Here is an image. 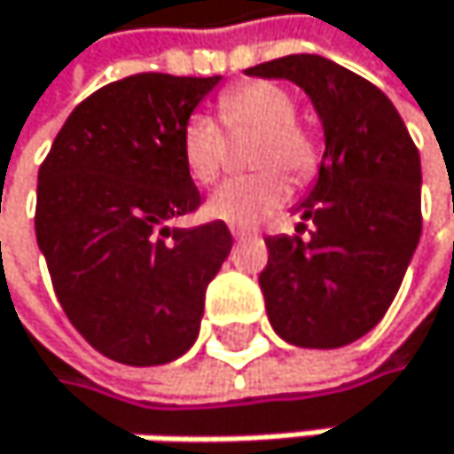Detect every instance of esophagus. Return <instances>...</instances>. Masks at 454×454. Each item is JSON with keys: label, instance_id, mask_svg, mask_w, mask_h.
Wrapping results in <instances>:
<instances>
[{"label": "esophagus", "instance_id": "esophagus-1", "mask_svg": "<svg viewBox=\"0 0 454 454\" xmlns=\"http://www.w3.org/2000/svg\"><path fill=\"white\" fill-rule=\"evenodd\" d=\"M231 237H234V239H250V237H258V234L250 231V229H237V225H234V229H231Z\"/></svg>", "mask_w": 454, "mask_h": 454}]
</instances>
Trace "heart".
<instances>
[{
    "instance_id": "heart-1",
    "label": "heart",
    "mask_w": 454,
    "mask_h": 454,
    "mask_svg": "<svg viewBox=\"0 0 454 454\" xmlns=\"http://www.w3.org/2000/svg\"><path fill=\"white\" fill-rule=\"evenodd\" d=\"M217 116L225 130H261L253 154L255 166H280L294 179H308L316 171V144L294 121L296 106L278 83L255 81L223 92L217 100ZM179 146L190 179H196L199 184L217 179L225 158V138L215 119L204 114L190 116L182 128ZM280 168L223 182L207 201V215L237 225V229H250V225L261 223L291 196V182Z\"/></svg>"
}]
</instances>
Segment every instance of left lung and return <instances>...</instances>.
<instances>
[{"label": "left lung", "mask_w": 454, "mask_h": 454, "mask_svg": "<svg viewBox=\"0 0 454 454\" xmlns=\"http://www.w3.org/2000/svg\"><path fill=\"white\" fill-rule=\"evenodd\" d=\"M245 73L296 83L324 128L318 176L291 209L310 239L267 237L270 324L291 346H348L384 318L419 245V152L379 86L333 59L291 54Z\"/></svg>", "instance_id": "8db88e82"}]
</instances>
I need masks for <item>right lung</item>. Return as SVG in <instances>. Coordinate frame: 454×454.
<instances>
[{
    "label": "right lung",
    "instance_id": "obj_1",
    "mask_svg": "<svg viewBox=\"0 0 454 454\" xmlns=\"http://www.w3.org/2000/svg\"><path fill=\"white\" fill-rule=\"evenodd\" d=\"M220 83L138 73L67 116L37 174V247L70 324L103 356L149 368L193 348L204 294L231 253L223 220L171 229L201 196L182 128Z\"/></svg>",
    "mask_w": 454,
    "mask_h": 454
}]
</instances>
